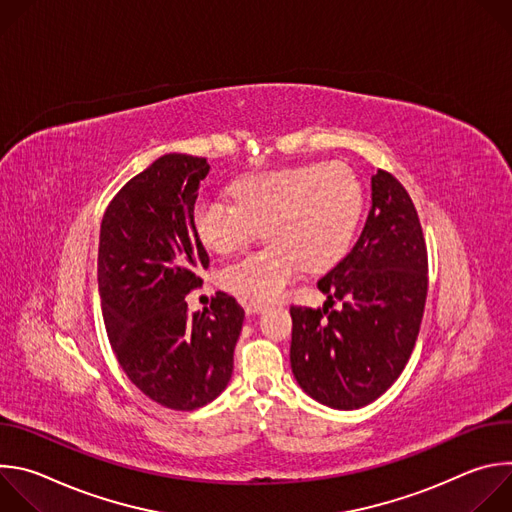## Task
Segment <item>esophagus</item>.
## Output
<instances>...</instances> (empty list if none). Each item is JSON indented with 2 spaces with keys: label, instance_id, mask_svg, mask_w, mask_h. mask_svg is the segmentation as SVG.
Segmentation results:
<instances>
[{
  "label": "esophagus",
  "instance_id": "34e87169",
  "mask_svg": "<svg viewBox=\"0 0 512 512\" xmlns=\"http://www.w3.org/2000/svg\"><path fill=\"white\" fill-rule=\"evenodd\" d=\"M267 306L265 304H261V302H245V310H247V314H259V312H263Z\"/></svg>",
  "mask_w": 512,
  "mask_h": 512
}]
</instances>
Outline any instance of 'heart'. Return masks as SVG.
<instances>
[{
  "label": "heart",
  "mask_w": 512,
  "mask_h": 512,
  "mask_svg": "<svg viewBox=\"0 0 512 512\" xmlns=\"http://www.w3.org/2000/svg\"><path fill=\"white\" fill-rule=\"evenodd\" d=\"M233 196L200 198L192 225L200 243L218 255L247 247L265 227L271 243L218 275L227 291L251 302L277 298L302 267L318 273L336 265L364 204L358 176L338 162L261 172L239 180Z\"/></svg>",
  "instance_id": "1"
}]
</instances>
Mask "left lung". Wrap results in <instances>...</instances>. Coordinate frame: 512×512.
Returning <instances> with one entry per match:
<instances>
[{
  "instance_id": "left-lung-1",
  "label": "left lung",
  "mask_w": 512,
  "mask_h": 512,
  "mask_svg": "<svg viewBox=\"0 0 512 512\" xmlns=\"http://www.w3.org/2000/svg\"><path fill=\"white\" fill-rule=\"evenodd\" d=\"M371 188L358 241L318 281L324 308H289L291 371L312 399L334 409L369 405L397 381L425 308L427 247L415 204L387 170L373 174ZM336 301L343 308L332 311Z\"/></svg>"
}]
</instances>
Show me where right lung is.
I'll return each mask as SVG.
<instances>
[{
    "label": "right lung",
    "mask_w": 512,
    "mask_h": 512,
    "mask_svg": "<svg viewBox=\"0 0 512 512\" xmlns=\"http://www.w3.org/2000/svg\"><path fill=\"white\" fill-rule=\"evenodd\" d=\"M210 164L166 154L109 202L99 237V296L107 336L129 381L152 401L194 411L225 391L245 310L218 291L210 308L188 312L208 253L192 210Z\"/></svg>",
    "instance_id": "obj_1"
}]
</instances>
